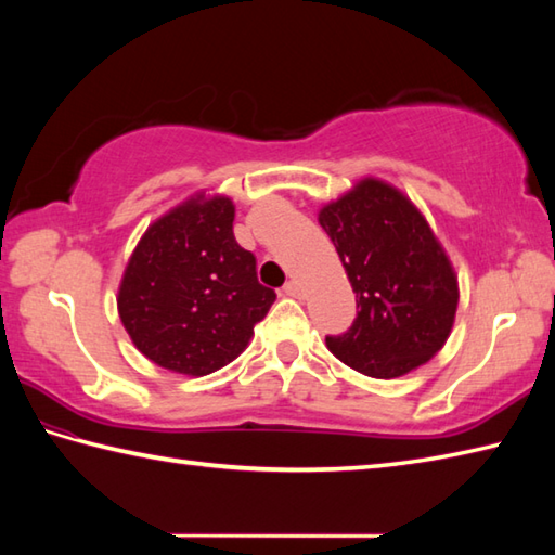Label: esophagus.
Listing matches in <instances>:
<instances>
[{
  "instance_id": "obj_1",
  "label": "esophagus",
  "mask_w": 555,
  "mask_h": 555,
  "mask_svg": "<svg viewBox=\"0 0 555 555\" xmlns=\"http://www.w3.org/2000/svg\"><path fill=\"white\" fill-rule=\"evenodd\" d=\"M284 293L291 298H302V288H300L298 281H288V284L284 286Z\"/></svg>"
}]
</instances>
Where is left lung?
Instances as JSON below:
<instances>
[{
	"mask_svg": "<svg viewBox=\"0 0 555 555\" xmlns=\"http://www.w3.org/2000/svg\"><path fill=\"white\" fill-rule=\"evenodd\" d=\"M348 281L358 317L326 348L372 379H398L439 352L455 322L457 274L415 203L364 176L320 215Z\"/></svg>",
	"mask_w": 555,
	"mask_h": 555,
	"instance_id": "1",
	"label": "left lung"
}]
</instances>
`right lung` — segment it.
<instances>
[{
    "label": "right lung",
    "instance_id": "right-lung-1",
    "mask_svg": "<svg viewBox=\"0 0 555 555\" xmlns=\"http://www.w3.org/2000/svg\"><path fill=\"white\" fill-rule=\"evenodd\" d=\"M233 219L231 197L195 193L152 221L128 259L116 308L133 346L164 370H221L276 300L235 243Z\"/></svg>",
    "mask_w": 555,
    "mask_h": 555
}]
</instances>
